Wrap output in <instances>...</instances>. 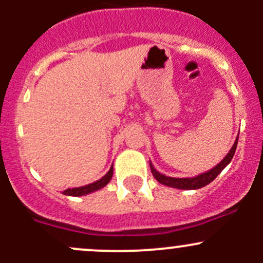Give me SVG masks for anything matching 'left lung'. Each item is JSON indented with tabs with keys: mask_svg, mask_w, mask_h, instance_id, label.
Returning a JSON list of instances; mask_svg holds the SVG:
<instances>
[{
	"mask_svg": "<svg viewBox=\"0 0 263 263\" xmlns=\"http://www.w3.org/2000/svg\"><path fill=\"white\" fill-rule=\"evenodd\" d=\"M237 144H238V139L235 140L234 145L233 147L230 148L229 154L217 164L215 168L211 169V171L206 172V173L200 174V176L195 177V178H172V177H166L164 174H160L158 171H155V168L153 166V164L150 163V169H151V173L153 176L155 177V179L161 184H165L169 185V187H173V188H179V190H198V188H202L205 187L206 184L211 183L216 178L217 176L220 174V172L228 165V164L232 161L233 156L235 154V148H237Z\"/></svg>",
	"mask_w": 263,
	"mask_h": 263,
	"instance_id": "left-lung-1",
	"label": "left lung"
}]
</instances>
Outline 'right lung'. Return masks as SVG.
<instances>
[{
	"label": "right lung",
	"instance_id": "add662e5",
	"mask_svg": "<svg viewBox=\"0 0 263 263\" xmlns=\"http://www.w3.org/2000/svg\"><path fill=\"white\" fill-rule=\"evenodd\" d=\"M112 176H113V165H112V168L109 169V172H108V173L105 174L102 179H99V181L91 183V184L84 185V187L68 188V190L63 191V195L84 196V195H87V193H91V192H94V191H98V190H100V188L104 187V185H107L108 183H109L110 179H112Z\"/></svg>",
	"mask_w": 263,
	"mask_h": 263
}]
</instances>
